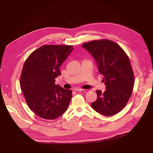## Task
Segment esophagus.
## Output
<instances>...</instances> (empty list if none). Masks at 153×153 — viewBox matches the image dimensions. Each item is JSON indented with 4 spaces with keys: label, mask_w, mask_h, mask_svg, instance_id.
<instances>
[{
    "label": "esophagus",
    "mask_w": 153,
    "mask_h": 153,
    "mask_svg": "<svg viewBox=\"0 0 153 153\" xmlns=\"http://www.w3.org/2000/svg\"><path fill=\"white\" fill-rule=\"evenodd\" d=\"M75 91H78V92H80V91H84V89H80V88H77V89H75Z\"/></svg>",
    "instance_id": "34e87169"
}]
</instances>
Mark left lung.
<instances>
[{"instance_id": "obj_1", "label": "left lung", "mask_w": 153, "mask_h": 153, "mask_svg": "<svg viewBox=\"0 0 153 153\" xmlns=\"http://www.w3.org/2000/svg\"><path fill=\"white\" fill-rule=\"evenodd\" d=\"M90 53L103 75L104 92L96 91L97 100L92 108L105 116L117 114L127 104L134 86V75L130 61L123 48L108 39L96 40L82 45Z\"/></svg>"}]
</instances>
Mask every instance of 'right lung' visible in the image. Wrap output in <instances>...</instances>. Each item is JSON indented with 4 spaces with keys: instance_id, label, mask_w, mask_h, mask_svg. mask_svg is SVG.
Listing matches in <instances>:
<instances>
[{
    "instance_id": "obj_1",
    "label": "right lung",
    "mask_w": 153,
    "mask_h": 153,
    "mask_svg": "<svg viewBox=\"0 0 153 153\" xmlns=\"http://www.w3.org/2000/svg\"><path fill=\"white\" fill-rule=\"evenodd\" d=\"M73 48L69 45H44L25 61L20 78V87L30 110L39 117L52 120L67 110L71 90L55 84L61 75L60 67Z\"/></svg>"
}]
</instances>
